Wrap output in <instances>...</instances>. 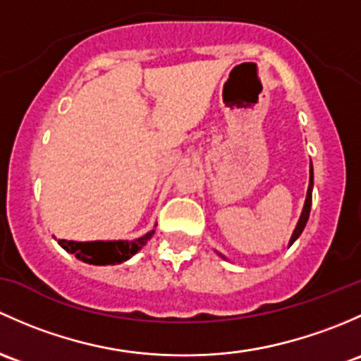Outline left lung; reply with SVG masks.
<instances>
[{
  "label": "left lung",
  "mask_w": 361,
  "mask_h": 361,
  "mask_svg": "<svg viewBox=\"0 0 361 361\" xmlns=\"http://www.w3.org/2000/svg\"><path fill=\"white\" fill-rule=\"evenodd\" d=\"M311 200H313V166H311V170H310V188H307L306 202H304V208H302V214H300L299 222H297L295 229H293V233H292L290 245L300 236V233H302L304 228H306V222H307V219H310V212H311Z\"/></svg>",
  "instance_id": "8db88e82"
}]
</instances>
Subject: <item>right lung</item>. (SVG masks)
I'll return each mask as SVG.
<instances>
[{
    "instance_id": "1",
    "label": "right lung",
    "mask_w": 361,
    "mask_h": 361,
    "mask_svg": "<svg viewBox=\"0 0 361 361\" xmlns=\"http://www.w3.org/2000/svg\"><path fill=\"white\" fill-rule=\"evenodd\" d=\"M154 235L153 231L146 233L144 236L135 238L132 241L118 240V241H68L59 240V245L64 248L66 252L73 254L74 257L80 261L95 264V266H106V264H121L128 261L132 255H135L151 236Z\"/></svg>"
}]
</instances>
